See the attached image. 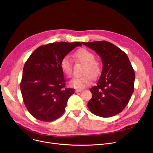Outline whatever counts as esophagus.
<instances>
[{"mask_svg":"<svg viewBox=\"0 0 153 153\" xmlns=\"http://www.w3.org/2000/svg\"><path fill=\"white\" fill-rule=\"evenodd\" d=\"M82 91H83L82 89H76V90H75L76 92H81Z\"/></svg>","mask_w":153,"mask_h":153,"instance_id":"34e87169","label":"esophagus"}]
</instances>
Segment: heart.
Masks as SVG:
<instances>
[{
  "instance_id": "obj_1",
  "label": "heart",
  "mask_w": 153,
  "mask_h": 153,
  "mask_svg": "<svg viewBox=\"0 0 153 153\" xmlns=\"http://www.w3.org/2000/svg\"><path fill=\"white\" fill-rule=\"evenodd\" d=\"M76 62L83 65L82 76L72 78L69 82L71 87L77 89H83L89 86L92 82V78H97L101 71V64L98 60L94 59V55L90 50L85 48H79L74 54ZM60 67L63 74L70 76L72 74V62L68 56H64L60 62Z\"/></svg>"
}]
</instances>
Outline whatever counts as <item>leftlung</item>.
<instances>
[{
	"label": "left lung",
	"instance_id": "1",
	"mask_svg": "<svg viewBox=\"0 0 153 153\" xmlns=\"http://www.w3.org/2000/svg\"><path fill=\"white\" fill-rule=\"evenodd\" d=\"M100 55L103 70L90 89L88 108L94 114L107 118L121 112L134 91L135 73L126 53L107 41L82 42Z\"/></svg>",
	"mask_w": 153,
	"mask_h": 153
}]
</instances>
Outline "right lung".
I'll list each match as a JSON object with an SVG mask.
<instances>
[{
    "label": "right lung",
    "mask_w": 153,
    "mask_h": 153,
    "mask_svg": "<svg viewBox=\"0 0 153 153\" xmlns=\"http://www.w3.org/2000/svg\"><path fill=\"white\" fill-rule=\"evenodd\" d=\"M82 42H54L38 47L23 69L20 87L24 104L34 118L51 122L63 114L75 89L66 88L60 62Z\"/></svg>",
    "instance_id": "add662e5"
}]
</instances>
